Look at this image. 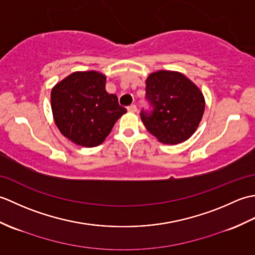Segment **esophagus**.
I'll return each mask as SVG.
<instances>
[{
    "label": "esophagus",
    "instance_id": "esophagus-1",
    "mask_svg": "<svg viewBox=\"0 0 255 255\" xmlns=\"http://www.w3.org/2000/svg\"><path fill=\"white\" fill-rule=\"evenodd\" d=\"M127 110L129 113H136L137 112V106L134 104H131L130 106L127 107Z\"/></svg>",
    "mask_w": 255,
    "mask_h": 255
}]
</instances>
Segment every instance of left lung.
Instances as JSON below:
<instances>
[{"instance_id":"left-lung-1","label":"left lung","mask_w":255,"mask_h":255,"mask_svg":"<svg viewBox=\"0 0 255 255\" xmlns=\"http://www.w3.org/2000/svg\"><path fill=\"white\" fill-rule=\"evenodd\" d=\"M145 110L140 117L150 133L163 143L175 144L196 130L205 110L202 92L185 75L158 71L145 81Z\"/></svg>"}]
</instances>
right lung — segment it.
Returning a JSON list of instances; mask_svg holds the SVG:
<instances>
[{
  "label": "right lung",
  "instance_id": "obj_1",
  "mask_svg": "<svg viewBox=\"0 0 255 255\" xmlns=\"http://www.w3.org/2000/svg\"><path fill=\"white\" fill-rule=\"evenodd\" d=\"M106 78L99 72H74L51 91L55 122L63 136L82 147H96L127 112L115 94L105 90Z\"/></svg>",
  "mask_w": 255,
  "mask_h": 255
}]
</instances>
